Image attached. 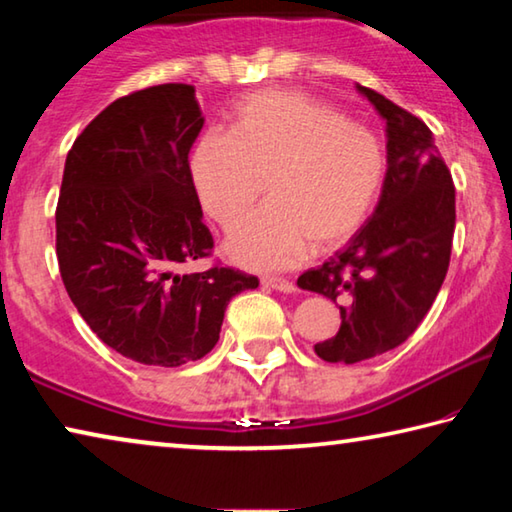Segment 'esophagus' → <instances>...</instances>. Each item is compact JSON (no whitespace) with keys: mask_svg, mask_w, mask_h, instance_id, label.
Segmentation results:
<instances>
[{"mask_svg":"<svg viewBox=\"0 0 512 512\" xmlns=\"http://www.w3.org/2000/svg\"><path fill=\"white\" fill-rule=\"evenodd\" d=\"M262 284H266L268 289H275V291H282V293H293L296 291V284L284 280V277H262Z\"/></svg>","mask_w":512,"mask_h":512,"instance_id":"34e87169","label":"esophagus"}]
</instances>
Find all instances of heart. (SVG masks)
<instances>
[{
    "label": "heart",
    "instance_id": "obj_1",
    "mask_svg": "<svg viewBox=\"0 0 512 512\" xmlns=\"http://www.w3.org/2000/svg\"><path fill=\"white\" fill-rule=\"evenodd\" d=\"M192 173L205 212L234 225L263 191L272 203L228 237L225 250L255 271L287 268L311 246L339 248L375 207L386 151L370 128L302 92L264 90L237 106L232 131L196 144Z\"/></svg>",
    "mask_w": 512,
    "mask_h": 512
}]
</instances>
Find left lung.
<instances>
[{
	"mask_svg": "<svg viewBox=\"0 0 512 512\" xmlns=\"http://www.w3.org/2000/svg\"><path fill=\"white\" fill-rule=\"evenodd\" d=\"M386 121L379 203L348 246L298 277V287L339 302L341 327L314 350L357 363L402 345L427 316L449 268L456 225L452 173L422 119L357 85Z\"/></svg>",
	"mask_w": 512,
	"mask_h": 512,
	"instance_id": "1",
	"label": "left lung"
}]
</instances>
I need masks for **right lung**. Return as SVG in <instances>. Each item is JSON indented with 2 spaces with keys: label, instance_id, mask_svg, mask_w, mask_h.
I'll use <instances>...</instances> for the list:
<instances>
[{
  "label": "right lung",
  "instance_id": "add662e5",
  "mask_svg": "<svg viewBox=\"0 0 512 512\" xmlns=\"http://www.w3.org/2000/svg\"><path fill=\"white\" fill-rule=\"evenodd\" d=\"M203 128L192 85H153L94 117L67 153L56 207L60 277L85 323L121 357L176 368L210 352L225 307L259 280L214 266L189 149Z\"/></svg>",
  "mask_w": 512,
  "mask_h": 512
}]
</instances>
